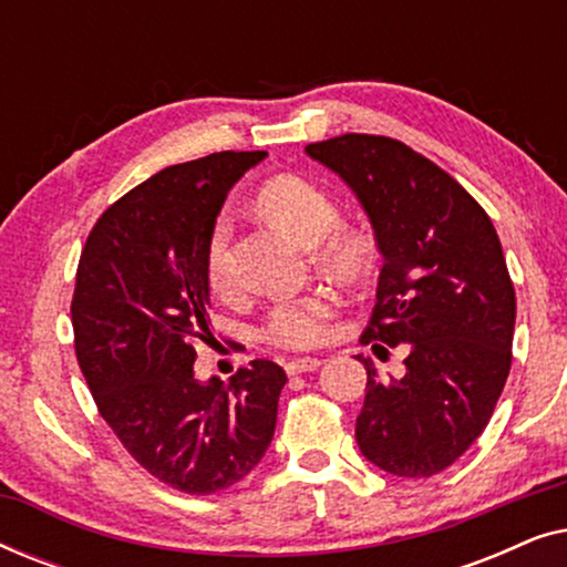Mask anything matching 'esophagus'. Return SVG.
Here are the masks:
<instances>
[{"label": "esophagus", "instance_id": "esophagus-1", "mask_svg": "<svg viewBox=\"0 0 567 567\" xmlns=\"http://www.w3.org/2000/svg\"><path fill=\"white\" fill-rule=\"evenodd\" d=\"M320 367H322L320 359H291L284 363L286 374H305V371H315Z\"/></svg>", "mask_w": 567, "mask_h": 567}]
</instances>
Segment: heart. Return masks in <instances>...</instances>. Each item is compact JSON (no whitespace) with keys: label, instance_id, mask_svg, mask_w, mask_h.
I'll list each match as a JSON object with an SVG mask.
<instances>
[{"label":"heart","instance_id":"b5f03b06","mask_svg":"<svg viewBox=\"0 0 567 567\" xmlns=\"http://www.w3.org/2000/svg\"><path fill=\"white\" fill-rule=\"evenodd\" d=\"M255 206L270 227L315 247L317 260L343 281H361L374 268L377 245L363 229L340 224V208L320 185L299 175H278L262 185ZM231 219L216 216L206 237V278L214 291H227L231 284ZM338 299L328 291H309L270 307L260 324V338L278 348H312L328 332Z\"/></svg>","mask_w":567,"mask_h":567}]
</instances>
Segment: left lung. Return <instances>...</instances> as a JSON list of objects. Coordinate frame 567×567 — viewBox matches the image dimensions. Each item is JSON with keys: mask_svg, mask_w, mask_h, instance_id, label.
I'll list each match as a JSON object with an SVG mask.
<instances>
[{"mask_svg": "<svg viewBox=\"0 0 567 567\" xmlns=\"http://www.w3.org/2000/svg\"><path fill=\"white\" fill-rule=\"evenodd\" d=\"M307 154L355 193L384 258L361 343L408 348L400 379L359 355L355 444L390 475L431 477L475 444L508 379L516 293L501 239L452 175L398 138L343 134Z\"/></svg>", "mask_w": 567, "mask_h": 567, "instance_id": "left-lung-1", "label": "left lung"}]
</instances>
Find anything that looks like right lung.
<instances>
[{"label":"right lung","instance_id":"obj_1","mask_svg":"<svg viewBox=\"0 0 567 567\" xmlns=\"http://www.w3.org/2000/svg\"><path fill=\"white\" fill-rule=\"evenodd\" d=\"M266 152L165 167L92 227L72 299L74 351L123 449L175 491L212 495L250 475L276 431L284 369L255 359L229 382L196 379L212 343L206 237L224 198Z\"/></svg>","mask_w":567,"mask_h":567}]
</instances>
